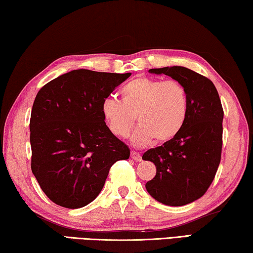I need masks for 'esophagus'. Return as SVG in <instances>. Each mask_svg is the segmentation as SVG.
Listing matches in <instances>:
<instances>
[{"instance_id": "esophagus-1", "label": "esophagus", "mask_w": 253, "mask_h": 253, "mask_svg": "<svg viewBox=\"0 0 253 253\" xmlns=\"http://www.w3.org/2000/svg\"><path fill=\"white\" fill-rule=\"evenodd\" d=\"M131 158L135 160V161H141L142 160L141 155H140L139 152H136V151H131Z\"/></svg>"}]
</instances>
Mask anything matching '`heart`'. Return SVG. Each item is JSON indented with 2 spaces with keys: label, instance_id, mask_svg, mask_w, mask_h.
Returning a JSON list of instances; mask_svg holds the SVG:
<instances>
[{
  "label": "heart",
  "instance_id": "1",
  "mask_svg": "<svg viewBox=\"0 0 253 253\" xmlns=\"http://www.w3.org/2000/svg\"><path fill=\"white\" fill-rule=\"evenodd\" d=\"M121 102L107 98L102 114L110 131L118 138H126L136 122L132 136L135 146L142 147L156 139L165 143L179 133L188 115L189 101L185 86L177 81L136 77L120 90Z\"/></svg>",
  "mask_w": 253,
  "mask_h": 253
}]
</instances>
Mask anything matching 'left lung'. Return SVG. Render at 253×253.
<instances>
[{
	"label": "left lung",
	"instance_id": "8db88e82",
	"mask_svg": "<svg viewBox=\"0 0 253 253\" xmlns=\"http://www.w3.org/2000/svg\"><path fill=\"white\" fill-rule=\"evenodd\" d=\"M181 83L189 109L183 129L170 141L149 149L143 160L154 163L156 176L146 184L156 201L183 206L198 200L214 180L221 161L223 107L212 81L181 66L149 69Z\"/></svg>",
	"mask_w": 253,
	"mask_h": 253
}]
</instances>
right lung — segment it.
I'll use <instances>...</instances> for the list:
<instances>
[{
	"mask_svg": "<svg viewBox=\"0 0 253 253\" xmlns=\"http://www.w3.org/2000/svg\"><path fill=\"white\" fill-rule=\"evenodd\" d=\"M131 73L76 69L41 87L30 118L31 170L55 204L80 209L101 193L130 149L110 131L102 104Z\"/></svg>",
	"mask_w": 253,
	"mask_h": 253,
	"instance_id": "obj_1",
	"label": "right lung"
}]
</instances>
